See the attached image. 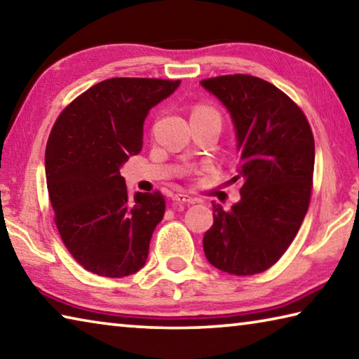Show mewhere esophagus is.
<instances>
[{
    "mask_svg": "<svg viewBox=\"0 0 359 359\" xmlns=\"http://www.w3.org/2000/svg\"><path fill=\"white\" fill-rule=\"evenodd\" d=\"M172 201L174 203H180V204H193L194 199L191 196H188V194L177 193V194H174V196H172Z\"/></svg>",
    "mask_w": 359,
    "mask_h": 359,
    "instance_id": "1",
    "label": "esophagus"
}]
</instances>
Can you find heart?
<instances>
[{"label": "heart", "instance_id": "obj_1", "mask_svg": "<svg viewBox=\"0 0 359 359\" xmlns=\"http://www.w3.org/2000/svg\"><path fill=\"white\" fill-rule=\"evenodd\" d=\"M191 121H215L222 125V115L214 106L201 102L191 109Z\"/></svg>", "mask_w": 359, "mask_h": 359}]
</instances>
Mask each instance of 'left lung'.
Instances as JSON below:
<instances>
[{
    "label": "left lung",
    "instance_id": "8db88e82",
    "mask_svg": "<svg viewBox=\"0 0 359 359\" xmlns=\"http://www.w3.org/2000/svg\"><path fill=\"white\" fill-rule=\"evenodd\" d=\"M231 114L238 137L241 201L212 204L204 234L209 263L234 276L259 274L287 252L311 204L315 142L301 107L276 85L248 74L201 81Z\"/></svg>",
    "mask_w": 359,
    "mask_h": 359
}]
</instances>
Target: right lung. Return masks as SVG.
<instances>
[{
    "label": "right lung",
    "mask_w": 359,
    "mask_h": 359,
    "mask_svg": "<svg viewBox=\"0 0 359 359\" xmlns=\"http://www.w3.org/2000/svg\"><path fill=\"white\" fill-rule=\"evenodd\" d=\"M180 81L114 77L66 106L46 147V179L65 247L83 269L120 278L149 257L165 215L160 191L130 198L120 168L142 149L144 120Z\"/></svg>",
    "instance_id": "right-lung-1"
}]
</instances>
